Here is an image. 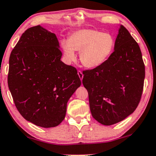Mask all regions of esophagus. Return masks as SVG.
Instances as JSON below:
<instances>
[{
	"label": "esophagus",
	"instance_id": "esophagus-1",
	"mask_svg": "<svg viewBox=\"0 0 156 156\" xmlns=\"http://www.w3.org/2000/svg\"><path fill=\"white\" fill-rule=\"evenodd\" d=\"M78 76H79L80 79L82 80V79H83V73H82L80 70H78Z\"/></svg>",
	"mask_w": 156,
	"mask_h": 156
}]
</instances>
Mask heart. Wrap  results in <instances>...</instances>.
Here are the masks:
<instances>
[{"label": "heart", "mask_w": 156, "mask_h": 156, "mask_svg": "<svg viewBox=\"0 0 156 156\" xmlns=\"http://www.w3.org/2000/svg\"><path fill=\"white\" fill-rule=\"evenodd\" d=\"M115 38L109 33L93 29L78 30L61 43L67 61L76 59V51H80V61L87 68H96L103 65L115 48Z\"/></svg>", "instance_id": "obj_1"}]
</instances>
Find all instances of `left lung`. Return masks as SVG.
<instances>
[{
    "instance_id": "obj_1",
    "label": "left lung",
    "mask_w": 156,
    "mask_h": 156,
    "mask_svg": "<svg viewBox=\"0 0 156 156\" xmlns=\"http://www.w3.org/2000/svg\"><path fill=\"white\" fill-rule=\"evenodd\" d=\"M115 48L103 65L83 71L95 120L110 126L123 121L137 108L145 76L142 52L126 28L121 25Z\"/></svg>"
}]
</instances>
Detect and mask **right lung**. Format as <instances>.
<instances>
[{
	"label": "right lung",
	"instance_id": "add662e5",
	"mask_svg": "<svg viewBox=\"0 0 156 156\" xmlns=\"http://www.w3.org/2000/svg\"><path fill=\"white\" fill-rule=\"evenodd\" d=\"M53 33L28 28L9 57L8 85L16 109L27 121L44 128L63 121L69 99L81 84L76 67L60 60Z\"/></svg>",
	"mask_w": 156,
	"mask_h": 156
}]
</instances>
